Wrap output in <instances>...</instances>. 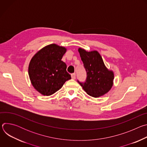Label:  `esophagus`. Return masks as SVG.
Instances as JSON below:
<instances>
[{
    "label": "esophagus",
    "instance_id": "1",
    "mask_svg": "<svg viewBox=\"0 0 147 147\" xmlns=\"http://www.w3.org/2000/svg\"><path fill=\"white\" fill-rule=\"evenodd\" d=\"M71 76L72 79H75V78H76V73H72V74H71Z\"/></svg>",
    "mask_w": 147,
    "mask_h": 147
}]
</instances>
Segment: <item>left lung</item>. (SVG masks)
I'll return each instance as SVG.
<instances>
[{
	"label": "left lung",
	"instance_id": "1",
	"mask_svg": "<svg viewBox=\"0 0 147 147\" xmlns=\"http://www.w3.org/2000/svg\"><path fill=\"white\" fill-rule=\"evenodd\" d=\"M84 67L87 73L85 82L77 81L89 95L96 98L107 93L113 86L114 74L105 66L97 51L87 52L78 49Z\"/></svg>",
	"mask_w": 147,
	"mask_h": 147
}]
</instances>
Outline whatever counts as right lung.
<instances>
[{"label":"right lung","mask_w":147,"mask_h":147,"mask_svg":"<svg viewBox=\"0 0 147 147\" xmlns=\"http://www.w3.org/2000/svg\"><path fill=\"white\" fill-rule=\"evenodd\" d=\"M66 51L64 47L51 44L38 51L31 60L30 78L33 87L41 94H53L71 79L66 64L61 60Z\"/></svg>","instance_id":"add662e5"}]
</instances>
